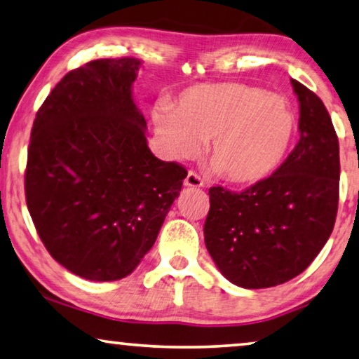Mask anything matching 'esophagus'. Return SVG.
Instances as JSON below:
<instances>
[{
    "label": "esophagus",
    "instance_id": "34e87169",
    "mask_svg": "<svg viewBox=\"0 0 359 359\" xmlns=\"http://www.w3.org/2000/svg\"><path fill=\"white\" fill-rule=\"evenodd\" d=\"M184 185L185 187H191V189H201V187H203V179L196 172H194V170H190V172L187 174L185 180H184Z\"/></svg>",
    "mask_w": 359,
    "mask_h": 359
}]
</instances>
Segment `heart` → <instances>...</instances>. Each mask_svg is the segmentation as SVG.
<instances>
[{"instance_id":"obj_1","label":"heart","mask_w":359,"mask_h":359,"mask_svg":"<svg viewBox=\"0 0 359 359\" xmlns=\"http://www.w3.org/2000/svg\"><path fill=\"white\" fill-rule=\"evenodd\" d=\"M153 122L174 159L195 158L208 140V161L232 184H255L279 168L297 126L285 98L240 82L187 88Z\"/></svg>"}]
</instances>
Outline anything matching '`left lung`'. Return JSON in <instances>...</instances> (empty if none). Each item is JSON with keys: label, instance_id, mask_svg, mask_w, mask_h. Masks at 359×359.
<instances>
[{"label": "left lung", "instance_id": "left-lung-1", "mask_svg": "<svg viewBox=\"0 0 359 359\" xmlns=\"http://www.w3.org/2000/svg\"><path fill=\"white\" fill-rule=\"evenodd\" d=\"M299 140L279 169L235 194L210 189L205 243L217 269L243 288L285 283L332 233L339 208V138L316 93L292 79Z\"/></svg>", "mask_w": 359, "mask_h": 359}]
</instances>
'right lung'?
I'll list each match as a JSON object with an SVG mask.
<instances>
[{
	"mask_svg": "<svg viewBox=\"0 0 359 359\" xmlns=\"http://www.w3.org/2000/svg\"><path fill=\"white\" fill-rule=\"evenodd\" d=\"M142 62L96 60L74 69L36 112L25 200L43 245L87 280L127 277L151 247L185 168L148 148L132 96Z\"/></svg>",
	"mask_w": 359,
	"mask_h": 359,
	"instance_id": "right-lung-1",
	"label": "right lung"
}]
</instances>
